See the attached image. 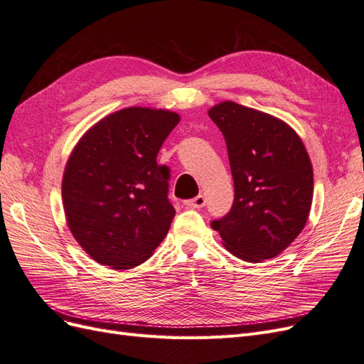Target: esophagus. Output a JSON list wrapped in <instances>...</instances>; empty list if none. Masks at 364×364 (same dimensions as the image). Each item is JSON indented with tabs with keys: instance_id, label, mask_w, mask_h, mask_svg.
Instances as JSON below:
<instances>
[{
	"instance_id": "obj_1",
	"label": "esophagus",
	"mask_w": 364,
	"mask_h": 364,
	"mask_svg": "<svg viewBox=\"0 0 364 364\" xmlns=\"http://www.w3.org/2000/svg\"><path fill=\"white\" fill-rule=\"evenodd\" d=\"M185 205L188 206V208H196V209H199V208H203V206L206 205V199H205V196H203V194H199V196H196L194 199H191V200H186V202H185Z\"/></svg>"
}]
</instances>
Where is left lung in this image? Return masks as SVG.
Masks as SVG:
<instances>
[{
	"mask_svg": "<svg viewBox=\"0 0 364 364\" xmlns=\"http://www.w3.org/2000/svg\"><path fill=\"white\" fill-rule=\"evenodd\" d=\"M226 141L234 203L211 228L235 257L274 258L301 234L313 200V167L296 132L281 119L225 102L208 112Z\"/></svg>",
	"mask_w": 364,
	"mask_h": 364,
	"instance_id": "left-lung-1",
	"label": "left lung"
}]
</instances>
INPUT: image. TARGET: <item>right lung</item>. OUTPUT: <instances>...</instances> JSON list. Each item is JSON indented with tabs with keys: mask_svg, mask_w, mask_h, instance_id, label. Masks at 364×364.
<instances>
[{
	"mask_svg": "<svg viewBox=\"0 0 364 364\" xmlns=\"http://www.w3.org/2000/svg\"><path fill=\"white\" fill-rule=\"evenodd\" d=\"M181 121L170 111L127 107L75 146L62 182L70 230L97 262L132 269L150 258L174 218L170 168L156 162Z\"/></svg>",
	"mask_w": 364,
	"mask_h": 364,
	"instance_id": "add662e5",
	"label": "right lung"
}]
</instances>
